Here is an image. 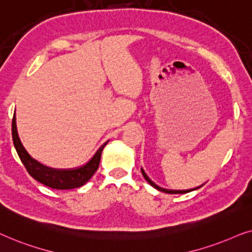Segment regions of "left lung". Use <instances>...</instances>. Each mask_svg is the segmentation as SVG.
Segmentation results:
<instances>
[{"label":"left lung","mask_w":252,"mask_h":252,"mask_svg":"<svg viewBox=\"0 0 252 252\" xmlns=\"http://www.w3.org/2000/svg\"><path fill=\"white\" fill-rule=\"evenodd\" d=\"M142 174H143V176H144V179H145L147 182H149L151 186H152L153 188H156L157 190H159V191H162V192H166V193H187V192H190V191H192V190H196V189H198V188H200V187H198V188H194V189H189V190H170V189H163V188H161V187H159V186H157L156 183H153L152 181L150 180V177L146 175V173L144 172L143 170V168H142Z\"/></svg>","instance_id":"left-lung-1"}]
</instances>
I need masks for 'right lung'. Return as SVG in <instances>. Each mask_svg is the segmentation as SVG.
Instances as JSON below:
<instances>
[{
    "mask_svg": "<svg viewBox=\"0 0 252 252\" xmlns=\"http://www.w3.org/2000/svg\"><path fill=\"white\" fill-rule=\"evenodd\" d=\"M11 130L13 145H15V149L17 151V153H18L19 159H21L23 165L25 166V168L29 172L30 175H31L34 180L38 181V182L45 184L46 187L59 190H68L79 188L84 186L87 181L91 179L93 174H94L96 172V169L99 168L101 152L103 147L107 145V143H108L106 142L103 145L100 146L94 156L92 157V159L84 166L72 169H55L41 165V163L33 159V158L26 152L21 139H19L18 132H17L15 115H13L12 119Z\"/></svg>",
    "mask_w": 252,
    "mask_h": 252,
    "instance_id": "add662e5",
    "label": "right lung"
}]
</instances>
